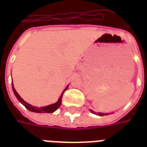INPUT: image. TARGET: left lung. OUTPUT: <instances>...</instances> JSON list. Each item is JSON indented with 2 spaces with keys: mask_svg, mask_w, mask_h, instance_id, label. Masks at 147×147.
Here are the masks:
<instances>
[{
  "mask_svg": "<svg viewBox=\"0 0 147 147\" xmlns=\"http://www.w3.org/2000/svg\"><path fill=\"white\" fill-rule=\"evenodd\" d=\"M90 111L92 112V113H93V114H98V115H99V116H103V115H105V114H106V115L107 114H103V113H98V114H96V113H95L94 111H93L92 110H90Z\"/></svg>",
  "mask_w": 147,
  "mask_h": 147,
  "instance_id": "8db88e82",
  "label": "left lung"
}]
</instances>
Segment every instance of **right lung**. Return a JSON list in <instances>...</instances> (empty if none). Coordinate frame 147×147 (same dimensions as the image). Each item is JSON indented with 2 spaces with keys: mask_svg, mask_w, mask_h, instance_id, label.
<instances>
[{
  "mask_svg": "<svg viewBox=\"0 0 147 147\" xmlns=\"http://www.w3.org/2000/svg\"><path fill=\"white\" fill-rule=\"evenodd\" d=\"M12 88H13V93H14L16 98H17L20 102L22 103V104L25 106V107L27 108L29 111H33V112H36V113H53V112L56 111V110L60 107V105H61V104H62V95H63V93L65 92V91L68 88V86H67V87L65 88V89L63 91V92H62V94H61V96L59 97V100H58L57 102L55 103V104H53V105H49V106H46V107H34V106H32V105H30V104H28V103H26V101H24V100L20 98V96L19 94H18V93L16 92V90H15V88H13V82H12Z\"/></svg>",
  "mask_w": 147,
  "mask_h": 147,
  "instance_id": "1",
  "label": "right lung"
}]
</instances>
